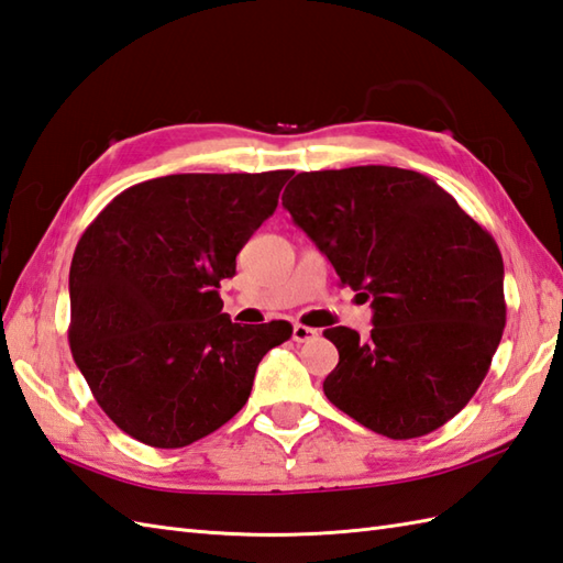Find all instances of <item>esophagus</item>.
<instances>
[{"mask_svg":"<svg viewBox=\"0 0 563 563\" xmlns=\"http://www.w3.org/2000/svg\"><path fill=\"white\" fill-rule=\"evenodd\" d=\"M318 334L320 332L308 328V324H294V342H310V340H316Z\"/></svg>","mask_w":563,"mask_h":563,"instance_id":"1","label":"esophagus"}]
</instances>
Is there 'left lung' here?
Wrapping results in <instances>:
<instances>
[{
	"label": "left lung",
	"instance_id": "obj_1",
	"mask_svg": "<svg viewBox=\"0 0 563 563\" xmlns=\"http://www.w3.org/2000/svg\"><path fill=\"white\" fill-rule=\"evenodd\" d=\"M282 205L342 284L371 301L373 330L330 328L334 407L395 441L453 419L477 393L506 328L504 260L477 221L417 170L298 173Z\"/></svg>",
	"mask_w": 563,
	"mask_h": 563
}]
</instances>
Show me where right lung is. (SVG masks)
Masks as SVG:
<instances>
[{
    "label": "right lung",
    "instance_id": "1",
    "mask_svg": "<svg viewBox=\"0 0 563 563\" xmlns=\"http://www.w3.org/2000/svg\"><path fill=\"white\" fill-rule=\"evenodd\" d=\"M294 170L180 173L120 192L77 243L69 346L96 402L132 439L183 448L239 415L291 324L221 313V279Z\"/></svg>",
    "mask_w": 563,
    "mask_h": 563
}]
</instances>
